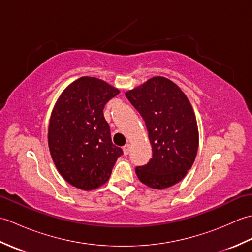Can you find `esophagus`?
<instances>
[{
  "label": "esophagus",
  "instance_id": "obj_1",
  "mask_svg": "<svg viewBox=\"0 0 252 252\" xmlns=\"http://www.w3.org/2000/svg\"><path fill=\"white\" fill-rule=\"evenodd\" d=\"M130 149H131L130 145H129V144H126V146H123V154H125V155H129Z\"/></svg>",
  "mask_w": 252,
  "mask_h": 252
}]
</instances>
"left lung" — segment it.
Instances as JSON below:
<instances>
[{
	"label": "left lung",
	"mask_w": 252,
	"mask_h": 252,
	"mask_svg": "<svg viewBox=\"0 0 252 252\" xmlns=\"http://www.w3.org/2000/svg\"><path fill=\"white\" fill-rule=\"evenodd\" d=\"M140 112L148 131L153 158L135 172L155 189L172 186L195 161L199 136L194 109L182 90L163 77L152 79L126 93Z\"/></svg>",
	"instance_id": "1"
}]
</instances>
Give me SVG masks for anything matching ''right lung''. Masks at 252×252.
Masks as SVG:
<instances>
[{
  "label": "right lung",
  "mask_w": 252,
  "mask_h": 252,
  "mask_svg": "<svg viewBox=\"0 0 252 252\" xmlns=\"http://www.w3.org/2000/svg\"><path fill=\"white\" fill-rule=\"evenodd\" d=\"M119 90L103 80L81 77L63 90L52 111L49 147L58 172L83 190L105 184L123 154L112 144L103 109Z\"/></svg>",
  "instance_id": "add662e5"
}]
</instances>
